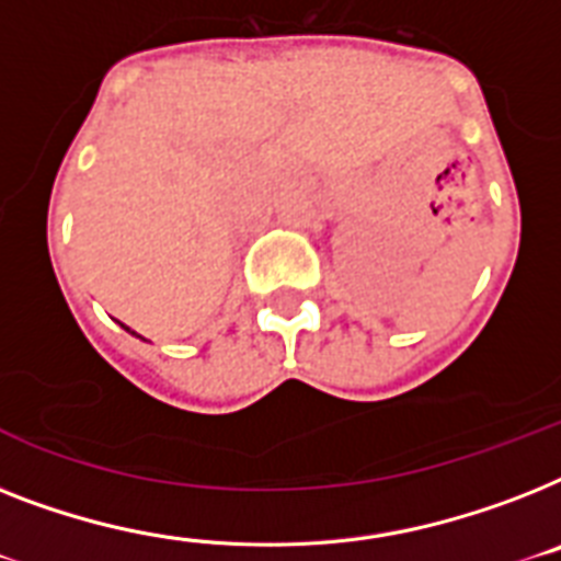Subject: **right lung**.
I'll return each instance as SVG.
<instances>
[{"instance_id":"obj_1","label":"right lung","mask_w":561,"mask_h":561,"mask_svg":"<svg viewBox=\"0 0 561 561\" xmlns=\"http://www.w3.org/2000/svg\"><path fill=\"white\" fill-rule=\"evenodd\" d=\"M121 325H123V322H121ZM123 328H126V325H123ZM126 331H129V334H135V331H131V328H126ZM135 336H138V334H135Z\"/></svg>"}]
</instances>
